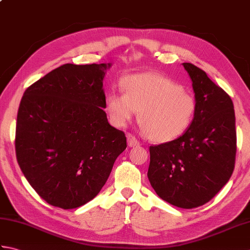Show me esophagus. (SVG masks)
Segmentation results:
<instances>
[{"instance_id":"esophagus-1","label":"esophagus","mask_w":250,"mask_h":250,"mask_svg":"<svg viewBox=\"0 0 250 250\" xmlns=\"http://www.w3.org/2000/svg\"><path fill=\"white\" fill-rule=\"evenodd\" d=\"M126 140H128L129 147H135V146L140 145V142L137 141V139L133 134H131V133L126 134Z\"/></svg>"}]
</instances>
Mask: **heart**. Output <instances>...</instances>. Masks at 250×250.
Instances as JSON below:
<instances>
[{"label":"heart","mask_w":250,"mask_h":250,"mask_svg":"<svg viewBox=\"0 0 250 250\" xmlns=\"http://www.w3.org/2000/svg\"><path fill=\"white\" fill-rule=\"evenodd\" d=\"M125 93L111 92L105 109L111 124L125 126L139 110L137 120L144 134L155 143L178 139L193 124L198 103L190 92L161 74L143 73L121 82Z\"/></svg>","instance_id":"obj_1"}]
</instances>
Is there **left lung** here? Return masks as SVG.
<instances>
[{
  "mask_svg": "<svg viewBox=\"0 0 250 250\" xmlns=\"http://www.w3.org/2000/svg\"><path fill=\"white\" fill-rule=\"evenodd\" d=\"M192 81L198 110L178 139L150 146L147 176L156 193L180 208L204 205L228 183L236 156L235 114L224 89L191 63H183Z\"/></svg>",
  "mask_w": 250,
  "mask_h": 250,
  "instance_id": "1",
  "label": "left lung"
}]
</instances>
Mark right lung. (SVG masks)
<instances>
[{
  "mask_svg": "<svg viewBox=\"0 0 250 250\" xmlns=\"http://www.w3.org/2000/svg\"><path fill=\"white\" fill-rule=\"evenodd\" d=\"M110 63H66L25 90L16 125V156L47 203L72 209L105 185L126 137L108 124L103 78Z\"/></svg>",
  "mask_w": 250,
  "mask_h": 250,
  "instance_id": "1",
  "label": "right lung"
}]
</instances>
